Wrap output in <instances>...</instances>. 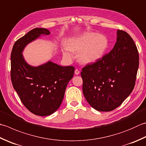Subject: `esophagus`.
<instances>
[{
    "label": "esophagus",
    "mask_w": 146,
    "mask_h": 146,
    "mask_svg": "<svg viewBox=\"0 0 146 146\" xmlns=\"http://www.w3.org/2000/svg\"><path fill=\"white\" fill-rule=\"evenodd\" d=\"M80 72V70H78V69H76L75 71V75H79Z\"/></svg>",
    "instance_id": "1"
}]
</instances>
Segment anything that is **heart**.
Listing matches in <instances>:
<instances>
[{
    "label": "heart",
    "mask_w": 146,
    "mask_h": 146,
    "mask_svg": "<svg viewBox=\"0 0 146 146\" xmlns=\"http://www.w3.org/2000/svg\"><path fill=\"white\" fill-rule=\"evenodd\" d=\"M109 45L108 39L104 35L96 32H85L65 44L62 53L64 57L71 59L74 51L79 52L78 59L83 63L96 62L104 56Z\"/></svg>",
    "instance_id": "1"
}]
</instances>
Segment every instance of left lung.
<instances>
[{"label": "left lung", "instance_id": "8db88e82", "mask_svg": "<svg viewBox=\"0 0 146 146\" xmlns=\"http://www.w3.org/2000/svg\"><path fill=\"white\" fill-rule=\"evenodd\" d=\"M139 61L132 37L118 30L110 52L82 69V90L88 103L99 111H111L120 106L135 86Z\"/></svg>", "mask_w": 146, "mask_h": 146}]
</instances>
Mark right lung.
I'll return each mask as SVG.
<instances>
[{
    "mask_svg": "<svg viewBox=\"0 0 146 146\" xmlns=\"http://www.w3.org/2000/svg\"><path fill=\"white\" fill-rule=\"evenodd\" d=\"M50 33L46 28L30 30L15 42L11 55V77L14 90L25 106L40 116L50 115L59 108L75 72L73 66H61L50 61L38 66L25 61L23 52L26 46Z\"/></svg>",
    "mask_w": 146,
    "mask_h": 146,
    "instance_id": "obj_1",
    "label": "right lung"
}]
</instances>
